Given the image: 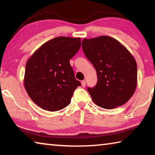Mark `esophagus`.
<instances>
[{"label": "esophagus", "instance_id": "esophagus-1", "mask_svg": "<svg viewBox=\"0 0 155 155\" xmlns=\"http://www.w3.org/2000/svg\"><path fill=\"white\" fill-rule=\"evenodd\" d=\"M81 85H82V86H83V87H85V85H86V81H85V80H83V81H81Z\"/></svg>", "mask_w": 155, "mask_h": 155}]
</instances>
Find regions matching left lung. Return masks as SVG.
<instances>
[{"mask_svg":"<svg viewBox=\"0 0 155 155\" xmlns=\"http://www.w3.org/2000/svg\"><path fill=\"white\" fill-rule=\"evenodd\" d=\"M82 48L97 73L96 86L87 87L94 103L107 109L125 104L137 87L134 57L121 43L109 36L84 39Z\"/></svg>","mask_w":155,"mask_h":155,"instance_id":"obj_1","label":"left lung"}]
</instances>
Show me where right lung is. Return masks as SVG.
<instances>
[{"mask_svg": "<svg viewBox=\"0 0 155 155\" xmlns=\"http://www.w3.org/2000/svg\"><path fill=\"white\" fill-rule=\"evenodd\" d=\"M81 42L80 38L57 37L44 43L28 59L25 87L41 109L56 111L66 107L74 90L81 85L70 64Z\"/></svg>", "mask_w": 155, "mask_h": 155, "instance_id": "add662e5", "label": "right lung"}]
</instances>
